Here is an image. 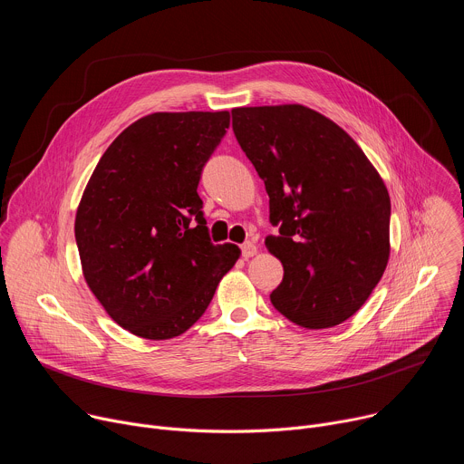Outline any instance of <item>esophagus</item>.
<instances>
[{
    "instance_id": "1",
    "label": "esophagus",
    "mask_w": 464,
    "mask_h": 464,
    "mask_svg": "<svg viewBox=\"0 0 464 464\" xmlns=\"http://www.w3.org/2000/svg\"><path fill=\"white\" fill-rule=\"evenodd\" d=\"M256 246H255V242H244L242 244V256L244 258H249V256H253V255H256Z\"/></svg>"
}]
</instances>
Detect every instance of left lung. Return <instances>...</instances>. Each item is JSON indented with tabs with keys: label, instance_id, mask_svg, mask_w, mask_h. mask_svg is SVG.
I'll return each instance as SVG.
<instances>
[{
	"label": "left lung",
	"instance_id": "obj_1",
	"mask_svg": "<svg viewBox=\"0 0 464 464\" xmlns=\"http://www.w3.org/2000/svg\"><path fill=\"white\" fill-rule=\"evenodd\" d=\"M233 131L270 196L264 244L285 268L272 304L319 330L354 315L389 260L391 202L363 150L303 104L233 108Z\"/></svg>",
	"mask_w": 464,
	"mask_h": 464
}]
</instances>
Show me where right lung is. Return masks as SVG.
Segmentation results:
<instances>
[{"label":"right lung","instance_id":"add662e5","mask_svg":"<svg viewBox=\"0 0 464 464\" xmlns=\"http://www.w3.org/2000/svg\"><path fill=\"white\" fill-rule=\"evenodd\" d=\"M229 111H158L131 122L99 160L75 217L84 279L128 333L183 334L208 310L240 247L213 244L198 181Z\"/></svg>","mask_w":464,"mask_h":464}]
</instances>
